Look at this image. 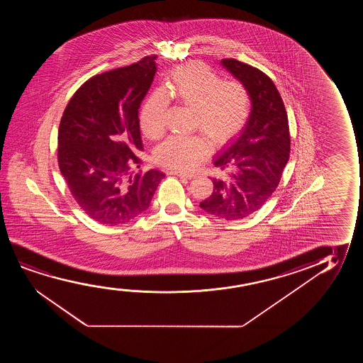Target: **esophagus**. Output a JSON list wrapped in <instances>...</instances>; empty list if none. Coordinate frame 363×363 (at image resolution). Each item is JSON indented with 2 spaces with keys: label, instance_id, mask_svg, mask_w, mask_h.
<instances>
[{
  "label": "esophagus",
  "instance_id": "1",
  "mask_svg": "<svg viewBox=\"0 0 363 363\" xmlns=\"http://www.w3.org/2000/svg\"><path fill=\"white\" fill-rule=\"evenodd\" d=\"M169 174H174V176H179L181 179H191L194 177L192 174H184V172H179V171H169Z\"/></svg>",
  "mask_w": 363,
  "mask_h": 363
}]
</instances>
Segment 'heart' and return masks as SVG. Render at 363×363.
<instances>
[{"mask_svg":"<svg viewBox=\"0 0 363 363\" xmlns=\"http://www.w3.org/2000/svg\"><path fill=\"white\" fill-rule=\"evenodd\" d=\"M167 94L194 108V125L203 134L172 135L155 150L160 164L179 171L199 166L214 146L233 139L248 121L250 95L242 83L222 82L218 75L201 63L179 67L169 75ZM164 90H155L145 101L140 124L150 139H157L164 131V115L169 96Z\"/></svg>","mask_w":363,"mask_h":363,"instance_id":"obj_1","label":"heart"}]
</instances>
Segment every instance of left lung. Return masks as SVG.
I'll return each instance as SVG.
<instances>
[{"label":"left lung","mask_w":363,"mask_h":363,"mask_svg":"<svg viewBox=\"0 0 363 363\" xmlns=\"http://www.w3.org/2000/svg\"><path fill=\"white\" fill-rule=\"evenodd\" d=\"M220 65L248 89L250 114L238 136L214 159L227 174L213 177V192L199 207L225 220H238L260 209L278 187L290 154L289 121L273 80L239 60Z\"/></svg>","instance_id":"left-lung-1"}]
</instances>
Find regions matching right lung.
<instances>
[{
  "label": "right lung",
  "mask_w": 363,
  "mask_h": 363,
  "mask_svg": "<svg viewBox=\"0 0 363 363\" xmlns=\"http://www.w3.org/2000/svg\"><path fill=\"white\" fill-rule=\"evenodd\" d=\"M156 70L154 55L95 75L75 91L60 120V174L80 208L99 223L119 225L144 213L164 177L159 169L131 171L143 151L140 104Z\"/></svg>",
  "instance_id": "obj_1"
}]
</instances>
